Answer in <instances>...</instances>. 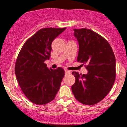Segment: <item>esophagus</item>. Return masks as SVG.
<instances>
[{"label":"esophagus","instance_id":"34e87169","mask_svg":"<svg viewBox=\"0 0 127 127\" xmlns=\"http://www.w3.org/2000/svg\"><path fill=\"white\" fill-rule=\"evenodd\" d=\"M65 74H70V71H69V70H65Z\"/></svg>","mask_w":127,"mask_h":127}]
</instances>
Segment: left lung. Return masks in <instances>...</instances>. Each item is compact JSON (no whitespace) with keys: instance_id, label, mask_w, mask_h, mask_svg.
Segmentation results:
<instances>
[{"instance_id":"1","label":"left lung","mask_w":127,"mask_h":127,"mask_svg":"<svg viewBox=\"0 0 127 127\" xmlns=\"http://www.w3.org/2000/svg\"><path fill=\"white\" fill-rule=\"evenodd\" d=\"M78 41L77 61L85 65L87 74L73 71L75 83L71 91L75 98L85 105H94L110 92L116 76L115 57L109 42L90 29H74Z\"/></svg>"}]
</instances>
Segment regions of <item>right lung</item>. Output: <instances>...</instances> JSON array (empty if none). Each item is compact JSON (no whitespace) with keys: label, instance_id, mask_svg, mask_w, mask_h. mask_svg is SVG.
I'll use <instances>...</instances> for the list:
<instances>
[{"label":"right lung","instance_id":"right-lung-1","mask_svg":"<svg viewBox=\"0 0 127 127\" xmlns=\"http://www.w3.org/2000/svg\"><path fill=\"white\" fill-rule=\"evenodd\" d=\"M65 29H41L25 42L20 51L15 72L23 93L32 103H49L59 90L65 71L61 67L49 69L44 61L49 59L52 41Z\"/></svg>","mask_w":127,"mask_h":127}]
</instances>
